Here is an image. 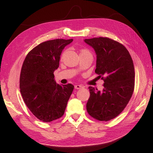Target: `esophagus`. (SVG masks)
I'll list each match as a JSON object with an SVG mask.
<instances>
[{"label":"esophagus","instance_id":"obj_1","mask_svg":"<svg viewBox=\"0 0 153 153\" xmlns=\"http://www.w3.org/2000/svg\"><path fill=\"white\" fill-rule=\"evenodd\" d=\"M84 88V86H82V85H75V88L76 89H82Z\"/></svg>","mask_w":153,"mask_h":153}]
</instances>
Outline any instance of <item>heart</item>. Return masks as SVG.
Returning <instances> with one entry per match:
<instances>
[{"mask_svg": "<svg viewBox=\"0 0 153 153\" xmlns=\"http://www.w3.org/2000/svg\"><path fill=\"white\" fill-rule=\"evenodd\" d=\"M84 53H89V52L87 50H85V49H82V50H80L79 55H82V54H84Z\"/></svg>", "mask_w": 153, "mask_h": 153, "instance_id": "obj_1", "label": "heart"}]
</instances>
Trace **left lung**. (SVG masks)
<instances>
[{
	"label": "left lung",
	"instance_id": "obj_1",
	"mask_svg": "<svg viewBox=\"0 0 153 153\" xmlns=\"http://www.w3.org/2000/svg\"><path fill=\"white\" fill-rule=\"evenodd\" d=\"M84 42L94 48L95 73L105 82L101 92L88 88L86 109L96 120L109 121L122 112L132 96L135 78L132 59L125 46L108 38L85 39Z\"/></svg>",
	"mask_w": 153,
	"mask_h": 153
}]
</instances>
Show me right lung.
Masks as SVG:
<instances>
[{
    "instance_id": "right-lung-1",
    "label": "right lung",
    "mask_w": 153,
    "mask_h": 153,
    "mask_svg": "<svg viewBox=\"0 0 153 153\" xmlns=\"http://www.w3.org/2000/svg\"><path fill=\"white\" fill-rule=\"evenodd\" d=\"M73 39L44 42L30 51L21 70L19 88L25 105L35 117L51 122L63 115L74 86L56 84L54 71L62 51Z\"/></svg>"
}]
</instances>
